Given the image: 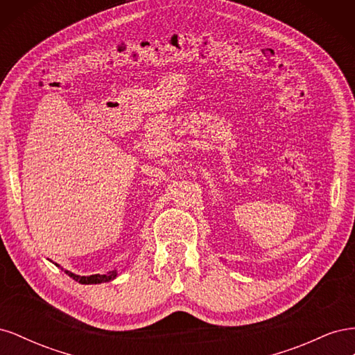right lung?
<instances>
[{"label":"right lung","instance_id":"1","mask_svg":"<svg viewBox=\"0 0 355 355\" xmlns=\"http://www.w3.org/2000/svg\"><path fill=\"white\" fill-rule=\"evenodd\" d=\"M56 266H59L58 263H55ZM63 270V268H62ZM65 271L71 278H73L75 282H78V283H81V284H101V283H108V282H112V280H115V278L118 277V271L116 270H112V271H110L108 274H94V275H77V274H73V272H71V271H68V270H63Z\"/></svg>","mask_w":355,"mask_h":355}]
</instances>
